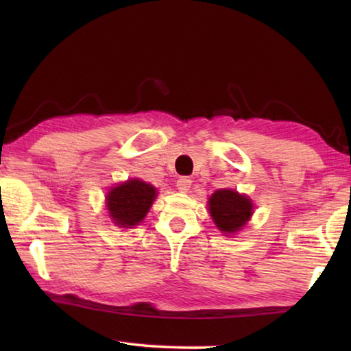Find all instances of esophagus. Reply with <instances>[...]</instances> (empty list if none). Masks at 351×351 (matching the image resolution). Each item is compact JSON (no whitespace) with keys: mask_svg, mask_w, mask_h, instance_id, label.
<instances>
[{"mask_svg":"<svg viewBox=\"0 0 351 351\" xmlns=\"http://www.w3.org/2000/svg\"><path fill=\"white\" fill-rule=\"evenodd\" d=\"M190 186H192V180H189V178H186V176H182L176 181V187L180 192H187Z\"/></svg>","mask_w":351,"mask_h":351,"instance_id":"34e87169","label":"esophagus"}]
</instances>
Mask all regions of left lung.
I'll return each mask as SVG.
<instances>
[{
  "label": "left lung",
  "mask_w": 351,
  "mask_h": 351,
  "mask_svg": "<svg viewBox=\"0 0 351 351\" xmlns=\"http://www.w3.org/2000/svg\"><path fill=\"white\" fill-rule=\"evenodd\" d=\"M209 210L221 232L232 234L241 229L252 215V203L234 190H217L209 198Z\"/></svg>",
  "instance_id": "1"
}]
</instances>
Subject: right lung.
Here are the masks:
<instances>
[{
  "instance_id": "1",
  "label": "right lung",
  "mask_w": 351,
  "mask_h": 351,
  "mask_svg": "<svg viewBox=\"0 0 351 351\" xmlns=\"http://www.w3.org/2000/svg\"><path fill=\"white\" fill-rule=\"evenodd\" d=\"M156 189L139 180H130L111 189L106 197L110 217L121 228L141 223L152 207Z\"/></svg>"
}]
</instances>
